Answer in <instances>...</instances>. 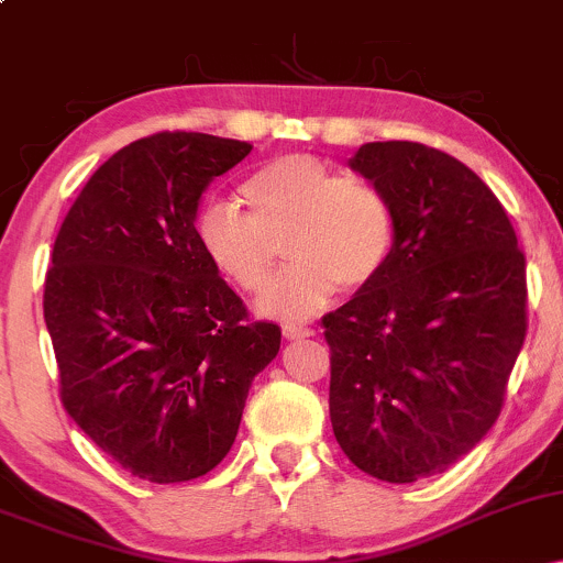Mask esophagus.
I'll return each instance as SVG.
<instances>
[{"instance_id":"esophagus-1","label":"esophagus","mask_w":563,"mask_h":563,"mask_svg":"<svg viewBox=\"0 0 563 563\" xmlns=\"http://www.w3.org/2000/svg\"><path fill=\"white\" fill-rule=\"evenodd\" d=\"M283 333H286V339H290V341L309 339V335H314L312 328H303V325H286L283 328Z\"/></svg>"}]
</instances>
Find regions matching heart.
Returning <instances> with one entry per match:
<instances>
[{"instance_id":"heart-1","label":"heart","mask_w":563,"mask_h":563,"mask_svg":"<svg viewBox=\"0 0 563 563\" xmlns=\"http://www.w3.org/2000/svg\"><path fill=\"white\" fill-rule=\"evenodd\" d=\"M249 214L211 200L196 219L198 245L224 280L262 296L273 286L280 249L294 267L264 301L286 322L318 314L335 299L371 288L386 273L397 245L389 196L357 174H339L307 153L262 164L241 185Z\"/></svg>"}]
</instances>
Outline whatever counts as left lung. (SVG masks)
Masks as SVG:
<instances>
[{
	"mask_svg": "<svg viewBox=\"0 0 563 563\" xmlns=\"http://www.w3.org/2000/svg\"><path fill=\"white\" fill-rule=\"evenodd\" d=\"M349 166L386 192V273L322 318L331 423L380 482L448 471L493 429L527 335V262L500 200L448 153L367 142Z\"/></svg>",
	"mask_w": 563,
	"mask_h": 563,
	"instance_id": "8db88e82",
	"label": "left lung"
}]
</instances>
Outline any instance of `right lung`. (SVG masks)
<instances>
[{
	"label": "right lung",
	"mask_w": 563,
	"mask_h": 563,
	"mask_svg": "<svg viewBox=\"0 0 563 563\" xmlns=\"http://www.w3.org/2000/svg\"><path fill=\"white\" fill-rule=\"evenodd\" d=\"M249 153L200 132L142 137L89 177L55 238L44 322L63 407L145 482L219 466L280 352V328L249 322L196 235L206 187Z\"/></svg>",
	"instance_id": "right-lung-1"
}]
</instances>
